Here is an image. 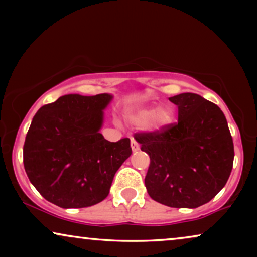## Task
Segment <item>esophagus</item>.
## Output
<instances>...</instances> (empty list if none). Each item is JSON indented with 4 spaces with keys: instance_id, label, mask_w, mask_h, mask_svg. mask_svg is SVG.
Wrapping results in <instances>:
<instances>
[{
    "instance_id": "esophagus-1",
    "label": "esophagus",
    "mask_w": 257,
    "mask_h": 257,
    "mask_svg": "<svg viewBox=\"0 0 257 257\" xmlns=\"http://www.w3.org/2000/svg\"><path fill=\"white\" fill-rule=\"evenodd\" d=\"M131 147H132V151L133 152H137V151H138L140 147H139V144L137 143V140L135 139V138H132L131 139Z\"/></svg>"
}]
</instances>
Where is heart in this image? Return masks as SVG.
Masks as SVG:
<instances>
[{
	"label": "heart",
	"mask_w": 257,
	"mask_h": 257,
	"mask_svg": "<svg viewBox=\"0 0 257 257\" xmlns=\"http://www.w3.org/2000/svg\"><path fill=\"white\" fill-rule=\"evenodd\" d=\"M173 110L160 105L156 108L144 107L127 114V120L135 126H144L150 131H160L173 121Z\"/></svg>",
	"instance_id": "obj_1"
}]
</instances>
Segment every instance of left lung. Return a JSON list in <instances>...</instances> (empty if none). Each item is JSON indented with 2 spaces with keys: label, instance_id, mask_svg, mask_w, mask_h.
<instances>
[{
  "label": "left lung",
  "instance_id": "left-lung-1",
  "mask_svg": "<svg viewBox=\"0 0 257 257\" xmlns=\"http://www.w3.org/2000/svg\"><path fill=\"white\" fill-rule=\"evenodd\" d=\"M178 122L159 132L136 133L150 156L147 193L173 208H196L224 187L234 161V144L220 107L196 93L168 98Z\"/></svg>",
  "mask_w": 257,
  "mask_h": 257
}]
</instances>
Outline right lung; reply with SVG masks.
I'll return each mask as SVG.
<instances>
[{
	"label": "right lung",
	"instance_id": "right-lung-1",
	"mask_svg": "<svg viewBox=\"0 0 257 257\" xmlns=\"http://www.w3.org/2000/svg\"><path fill=\"white\" fill-rule=\"evenodd\" d=\"M112 94H65L35 114L23 146L34 187L62 208L103 201L115 172L131 156L130 139L111 143L99 132Z\"/></svg>",
	"mask_w": 257,
	"mask_h": 257
}]
</instances>
